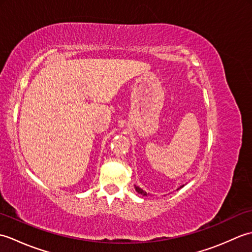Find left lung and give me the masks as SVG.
I'll return each instance as SVG.
<instances>
[{
	"mask_svg": "<svg viewBox=\"0 0 252 252\" xmlns=\"http://www.w3.org/2000/svg\"><path fill=\"white\" fill-rule=\"evenodd\" d=\"M183 186H181V187H183ZM135 189H136V191L138 192V194H141L143 196H147V192L145 190H143L142 189H140V187H138V186H135Z\"/></svg>",
	"mask_w": 252,
	"mask_h": 252,
	"instance_id": "obj_1",
	"label": "left lung"
}]
</instances>
